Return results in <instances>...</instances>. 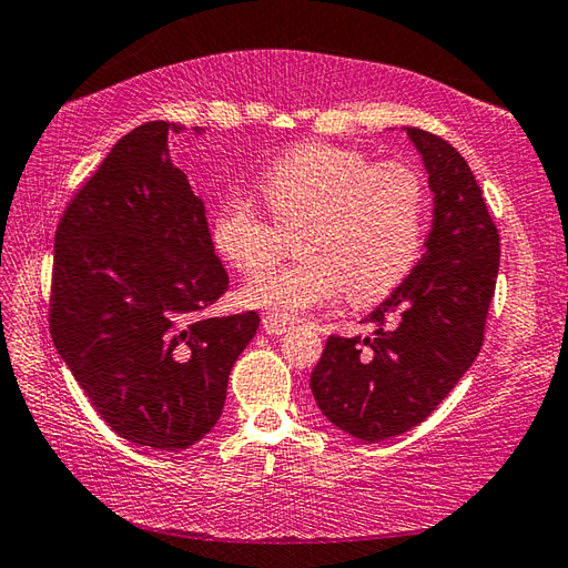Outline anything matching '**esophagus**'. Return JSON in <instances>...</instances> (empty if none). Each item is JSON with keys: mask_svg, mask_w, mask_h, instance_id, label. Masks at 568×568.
Listing matches in <instances>:
<instances>
[{"mask_svg": "<svg viewBox=\"0 0 568 568\" xmlns=\"http://www.w3.org/2000/svg\"><path fill=\"white\" fill-rule=\"evenodd\" d=\"M263 329H265V334H271V336H281V334L291 329V324L283 322V320H275V317H265Z\"/></svg>", "mask_w": 568, "mask_h": 568, "instance_id": "obj_1", "label": "esophagus"}]
</instances>
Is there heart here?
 <instances>
[{
	"instance_id": "obj_1",
	"label": "heart",
	"mask_w": 568,
	"mask_h": 568,
	"mask_svg": "<svg viewBox=\"0 0 568 568\" xmlns=\"http://www.w3.org/2000/svg\"><path fill=\"white\" fill-rule=\"evenodd\" d=\"M258 195L281 229L303 224V258L244 285L246 305L275 320L305 317L342 291L356 305L376 303L419 256L425 187L407 163H368L361 151L310 141L265 168ZM274 225L251 202L226 200L214 212L212 244L232 268L261 271L281 248Z\"/></svg>"
}]
</instances>
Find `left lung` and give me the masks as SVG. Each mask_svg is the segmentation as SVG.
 <instances>
[{
  "label": "left lung",
  "mask_w": 568,
  "mask_h": 568,
  "mask_svg": "<svg viewBox=\"0 0 568 568\" xmlns=\"http://www.w3.org/2000/svg\"><path fill=\"white\" fill-rule=\"evenodd\" d=\"M434 195L425 253L371 312V336H329L310 376L332 425L368 444L425 422L474 364L500 265V234L464 155L405 126Z\"/></svg>",
  "instance_id": "1"
}]
</instances>
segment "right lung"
I'll list each match as a JSON object with an SVG mask.
<instances>
[{
    "label": "right lung",
    "mask_w": 568,
    "mask_h": 568,
    "mask_svg": "<svg viewBox=\"0 0 568 568\" xmlns=\"http://www.w3.org/2000/svg\"><path fill=\"white\" fill-rule=\"evenodd\" d=\"M180 131L146 122L114 143L58 224L51 285L60 358L119 437L159 452L212 432L261 322L200 317L229 275L204 202L173 163Z\"/></svg>",
    "instance_id": "add662e5"
}]
</instances>
